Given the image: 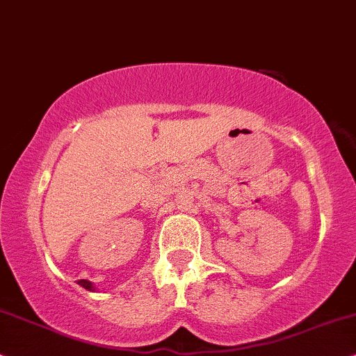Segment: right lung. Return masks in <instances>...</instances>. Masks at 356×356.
<instances>
[{"mask_svg": "<svg viewBox=\"0 0 356 356\" xmlns=\"http://www.w3.org/2000/svg\"><path fill=\"white\" fill-rule=\"evenodd\" d=\"M78 285H81L83 288H86L88 291H96V288L92 286V283L88 282V280H78Z\"/></svg>", "mask_w": 356, "mask_h": 356, "instance_id": "1", "label": "right lung"}]
</instances>
